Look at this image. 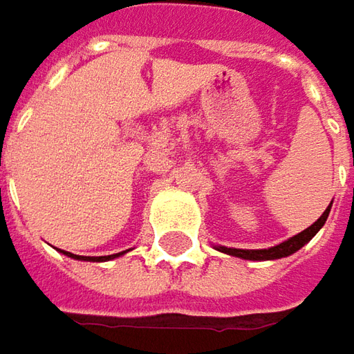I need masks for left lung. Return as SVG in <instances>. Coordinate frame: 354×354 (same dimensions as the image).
Listing matches in <instances>:
<instances>
[{
	"label": "left lung",
	"mask_w": 354,
	"mask_h": 354,
	"mask_svg": "<svg viewBox=\"0 0 354 354\" xmlns=\"http://www.w3.org/2000/svg\"><path fill=\"white\" fill-rule=\"evenodd\" d=\"M333 203V201H331ZM331 203L329 207L322 214V217L310 225L308 229H304L301 233L290 237L288 241H282L280 245H274V247H268V249H233V247H221V245H215V249L219 252H225V254H231V257H237V259H245V261H276V259H284V257H290L294 254L296 250H299L306 243H310L311 239L317 235V231L325 225L327 217H329V212H331Z\"/></svg>",
	"instance_id": "left-lung-1"
}]
</instances>
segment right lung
I'll return each instance as SVG.
<instances>
[{
	"label": "right lung",
	"mask_w": 354,
	"mask_h": 354,
	"mask_svg": "<svg viewBox=\"0 0 354 354\" xmlns=\"http://www.w3.org/2000/svg\"><path fill=\"white\" fill-rule=\"evenodd\" d=\"M129 250H123V252H115V254H107V257H80V254H72V252H66V250H62V254H66L70 259H76V261H90V262H105V261H113L117 257H121V254H125Z\"/></svg>",
	"instance_id": "right-lung-1"
}]
</instances>
